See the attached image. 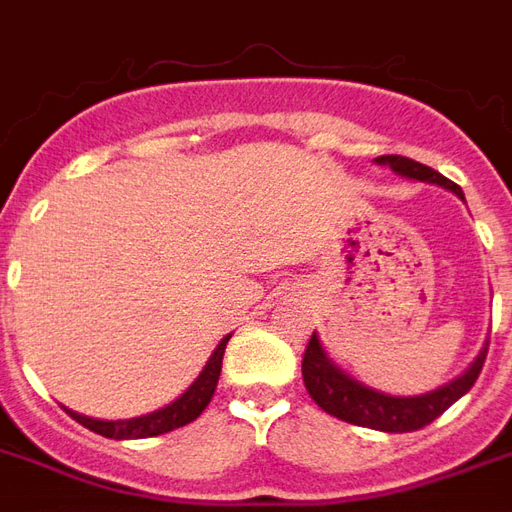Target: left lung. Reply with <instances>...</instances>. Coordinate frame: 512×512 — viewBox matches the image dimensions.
<instances>
[{
  "label": "left lung",
  "mask_w": 512,
  "mask_h": 512,
  "mask_svg": "<svg viewBox=\"0 0 512 512\" xmlns=\"http://www.w3.org/2000/svg\"><path fill=\"white\" fill-rule=\"evenodd\" d=\"M376 164L389 167L400 178L441 186V189L452 191L455 197L463 200V191L458 183H452L441 172L419 164L414 158L378 156ZM485 354H488V340L480 348V354L474 356L472 365L444 386H436V389L422 392V395H386V392H378L373 386L348 376L340 365H334L329 354H326V348H323L321 337L312 332L310 345L304 351V362H301V376H304V386H307L310 397L326 414L343 419V422H351V425L384 430V433H411V430L430 425L458 397H463L472 389L480 370H483Z\"/></svg>",
  "instance_id": "obj_1"
}]
</instances>
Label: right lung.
Wrapping results in <instances>:
<instances>
[{"label": "right lung", "mask_w": 512, "mask_h": 512, "mask_svg": "<svg viewBox=\"0 0 512 512\" xmlns=\"http://www.w3.org/2000/svg\"><path fill=\"white\" fill-rule=\"evenodd\" d=\"M233 334H224L222 343L213 348L211 359L205 362L202 373L189 384V389L178 395L172 403H167L164 408H156L150 414H142V417H131V419H95V417H84L79 411H71L76 422H82L84 428H90L93 433H101L106 439H150V436H161V433H169V430L183 428L189 425L194 419L200 417L205 406L211 403L213 392H216V384H219V376H222V356L224 348H227V340Z\"/></svg>", "instance_id": "obj_1"}]
</instances>
